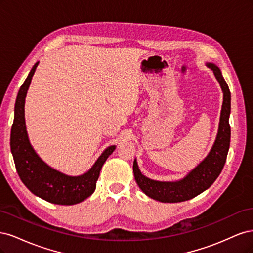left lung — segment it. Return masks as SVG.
<instances>
[{
    "instance_id": "8db88e82",
    "label": "left lung",
    "mask_w": 253,
    "mask_h": 253,
    "mask_svg": "<svg viewBox=\"0 0 253 253\" xmlns=\"http://www.w3.org/2000/svg\"><path fill=\"white\" fill-rule=\"evenodd\" d=\"M207 66L213 71L224 94L216 139L214 141L209 154L203 162L194 168L186 177L177 181H157L145 177L141 174L135 159L133 164L135 180L142 190V192L153 200L163 203H180L189 201L211 187L225 166L231 135L230 125H229L231 95L219 68L213 63H207Z\"/></svg>"
}]
</instances>
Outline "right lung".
<instances>
[{"instance_id":"1","label":"right lung","mask_w":253,"mask_h":253,"mask_svg":"<svg viewBox=\"0 0 253 253\" xmlns=\"http://www.w3.org/2000/svg\"><path fill=\"white\" fill-rule=\"evenodd\" d=\"M38 64L39 62L33 66L20 87L14 105V119L10 134L14 165L21 180L35 195L51 204L75 205L94 193L101 168L116 147L111 145L106 148L94 166L79 176H68L52 169L38 156L29 142L24 117L25 97Z\"/></svg>"}]
</instances>
